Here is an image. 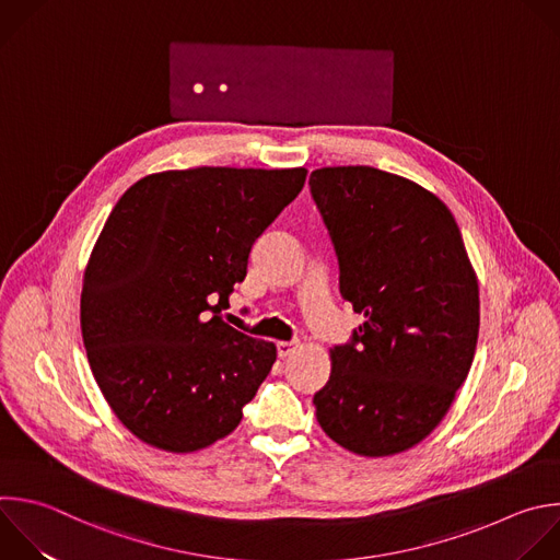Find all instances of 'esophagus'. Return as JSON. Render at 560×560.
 <instances>
[{"label": "esophagus", "instance_id": "34e87169", "mask_svg": "<svg viewBox=\"0 0 560 560\" xmlns=\"http://www.w3.org/2000/svg\"><path fill=\"white\" fill-rule=\"evenodd\" d=\"M299 349V342H277V353L281 358H290Z\"/></svg>", "mask_w": 560, "mask_h": 560}]
</instances>
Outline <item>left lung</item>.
Masks as SVG:
<instances>
[{"label": "left lung", "mask_w": 560, "mask_h": 560, "mask_svg": "<svg viewBox=\"0 0 560 560\" xmlns=\"http://www.w3.org/2000/svg\"><path fill=\"white\" fill-rule=\"evenodd\" d=\"M310 189L340 294L364 316L349 345L329 349L316 420L355 455L405 453L435 431L468 376L477 275L453 213L424 186L374 166H323Z\"/></svg>", "instance_id": "1"}]
</instances>
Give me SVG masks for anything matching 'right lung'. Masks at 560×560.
Wrapping results in <instances>:
<instances>
[{
  "mask_svg": "<svg viewBox=\"0 0 560 560\" xmlns=\"http://www.w3.org/2000/svg\"><path fill=\"white\" fill-rule=\"evenodd\" d=\"M307 171L198 166L138 179L109 213L83 275L81 331L116 418L166 453L231 435L277 347L222 318L255 240Z\"/></svg>",
  "mask_w": 560,
  "mask_h": 560,
  "instance_id": "obj_1",
  "label": "right lung"
}]
</instances>
